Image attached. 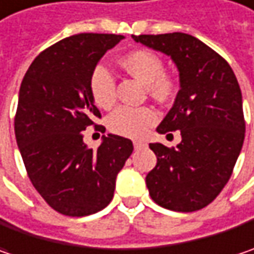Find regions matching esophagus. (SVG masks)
I'll return each mask as SVG.
<instances>
[{"instance_id":"esophagus-1","label":"esophagus","mask_w":254,"mask_h":254,"mask_svg":"<svg viewBox=\"0 0 254 254\" xmlns=\"http://www.w3.org/2000/svg\"><path fill=\"white\" fill-rule=\"evenodd\" d=\"M145 146H146V143H143V142H133V148H135V151L143 149Z\"/></svg>"}]
</instances>
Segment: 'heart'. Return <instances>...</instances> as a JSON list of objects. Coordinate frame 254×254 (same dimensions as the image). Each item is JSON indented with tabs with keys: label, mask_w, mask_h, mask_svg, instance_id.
<instances>
[{
	"label": "heart",
	"mask_w": 254,
	"mask_h": 254,
	"mask_svg": "<svg viewBox=\"0 0 254 254\" xmlns=\"http://www.w3.org/2000/svg\"><path fill=\"white\" fill-rule=\"evenodd\" d=\"M119 64L129 74L145 83L146 90L159 100H168L175 93V80L164 71V62L157 53L148 49H138L125 54ZM89 90L93 102L102 109L112 108L116 102V80L106 66L99 64L89 77ZM158 121L157 112L148 106H121L113 111L106 121L112 133L138 139L145 136L148 129Z\"/></svg>",
	"instance_id": "obj_1"
}]
</instances>
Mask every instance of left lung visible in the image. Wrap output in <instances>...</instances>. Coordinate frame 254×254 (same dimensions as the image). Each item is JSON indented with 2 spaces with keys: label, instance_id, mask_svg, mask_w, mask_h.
Returning a JSON list of instances; mask_svg holds the SVG:
<instances>
[{
  "label": "left lung",
  "instance_id": "obj_1",
  "mask_svg": "<svg viewBox=\"0 0 254 254\" xmlns=\"http://www.w3.org/2000/svg\"><path fill=\"white\" fill-rule=\"evenodd\" d=\"M171 56L181 89L157 130L181 132L174 148L149 143L157 165L146 175L158 205L191 213L207 207L230 180L245 141L242 92L230 64L198 38L184 33L132 36Z\"/></svg>",
  "mask_w": 254,
  "mask_h": 254
}]
</instances>
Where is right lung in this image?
I'll return each instance as SVG.
<instances>
[{
  "label": "right lung",
  "mask_w": 254,
  "mask_h": 254,
  "mask_svg": "<svg viewBox=\"0 0 254 254\" xmlns=\"http://www.w3.org/2000/svg\"><path fill=\"white\" fill-rule=\"evenodd\" d=\"M124 36L82 33L63 38L34 59L24 76L14 118L15 139L31 184L53 210L95 214L112 201L116 175L130 157V139L103 136L96 151L83 142L102 118L89 90L97 62Z\"/></svg>",
  "instance_id": "obj_1"
}]
</instances>
